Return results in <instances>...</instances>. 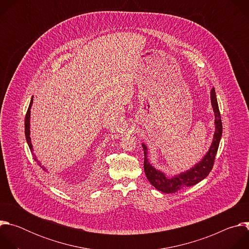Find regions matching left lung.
Masks as SVG:
<instances>
[{"mask_svg": "<svg viewBox=\"0 0 249 249\" xmlns=\"http://www.w3.org/2000/svg\"><path fill=\"white\" fill-rule=\"evenodd\" d=\"M211 103L215 115V133L214 136H213L212 144L202 160L186 171L175 174L173 176L165 175L164 172L153 166L152 163L149 161L148 148L144 143H142V147H143L145 154L144 170L148 180L157 190L162 193H175L184 187H189L197 184L198 182L206 178L212 170L223 133V125L215 89L211 90Z\"/></svg>", "mask_w": 249, "mask_h": 249, "instance_id": "1", "label": "left lung"}]
</instances>
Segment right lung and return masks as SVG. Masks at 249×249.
<instances>
[{
	"label": "right lung",
	"mask_w": 249,
	"mask_h": 249,
	"mask_svg": "<svg viewBox=\"0 0 249 249\" xmlns=\"http://www.w3.org/2000/svg\"><path fill=\"white\" fill-rule=\"evenodd\" d=\"M32 103H33V96H31V100H30V103H29V106H28V109H27V112H26V115H25V120H24V133H25V139H26V142L28 144V147L32 153V155L34 156V160L35 161H37L38 165H40L41 168H43V170L47 171V169L41 165V163L39 162V160H37L36 156H35L33 154V148H32V144H31V138H30V109H31V106H32Z\"/></svg>",
	"instance_id": "right-lung-1"
}]
</instances>
